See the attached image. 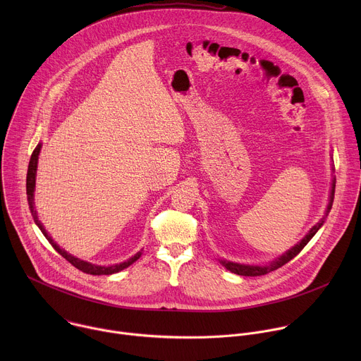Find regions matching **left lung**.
<instances>
[{"instance_id": "1", "label": "left lung", "mask_w": 361, "mask_h": 361, "mask_svg": "<svg viewBox=\"0 0 361 361\" xmlns=\"http://www.w3.org/2000/svg\"><path fill=\"white\" fill-rule=\"evenodd\" d=\"M334 188H336V181L333 180V187H331L330 202H329V207H327V214H329V212L331 210V205H333ZM327 214H326V216H327ZM324 219H326V217H324ZM324 219H323L320 223H317V226H314L310 231H308V234H307L297 245H294L291 250H288L286 254H283L279 260L273 262V263L269 264V266H264V267H260V266H244V264H237V263H231V262H221V264H223L227 270H230L231 273H234V274H238V276H248V277L264 276V274H267V273H270V271H274V270L283 267L284 264H287L290 260H293L294 257L307 245V243L313 238V235H314V234L319 231V228L323 226Z\"/></svg>"}]
</instances>
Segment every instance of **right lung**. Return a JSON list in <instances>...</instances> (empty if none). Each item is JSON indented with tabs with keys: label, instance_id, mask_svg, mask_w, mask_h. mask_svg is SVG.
I'll list each match as a JSON object with an SVG mask.
<instances>
[{
	"label": "right lung",
	"instance_id": "1",
	"mask_svg": "<svg viewBox=\"0 0 361 361\" xmlns=\"http://www.w3.org/2000/svg\"><path fill=\"white\" fill-rule=\"evenodd\" d=\"M39 148H41V144H38L35 147V149L32 151V156L30 159V164H28V173H27V200H28V205H30V210H31V214H32V219L35 221V224L39 227V230L42 231V234L45 235V238L49 241V244L54 247V250H57V252H60L64 259L71 263L75 269L81 270L82 273H87V274H92V276H101V274H114V273H118L124 269H127L128 266H131L134 262H137L140 257H141V252H137L134 257H131V259H128L127 262L124 263H120V264H116V266H110V267H101V266H95V264H91V263H87V262H82L80 259H75V257H73L71 254H68L67 251H64L63 248H60L54 241L53 238H51L48 235V233L45 231V228L42 227L41 221L38 220L37 217V212L34 210V187H35V173H37V161H38V154H39Z\"/></svg>",
	"mask_w": 361,
	"mask_h": 361
}]
</instances>
